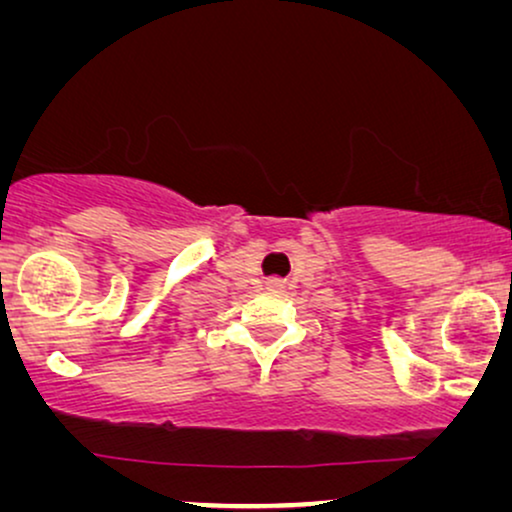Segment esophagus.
Segmentation results:
<instances>
[{
    "mask_svg": "<svg viewBox=\"0 0 512 512\" xmlns=\"http://www.w3.org/2000/svg\"><path fill=\"white\" fill-rule=\"evenodd\" d=\"M268 285H270V287H277V285H280V280H270Z\"/></svg>",
    "mask_w": 512,
    "mask_h": 512,
    "instance_id": "34e87169",
    "label": "esophagus"
}]
</instances>
